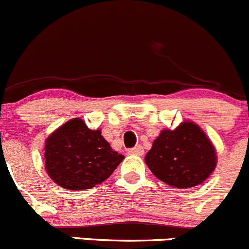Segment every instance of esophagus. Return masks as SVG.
I'll use <instances>...</instances> for the list:
<instances>
[{"instance_id": "34e87169", "label": "esophagus", "mask_w": 249, "mask_h": 249, "mask_svg": "<svg viewBox=\"0 0 249 249\" xmlns=\"http://www.w3.org/2000/svg\"><path fill=\"white\" fill-rule=\"evenodd\" d=\"M128 154L135 155V156H142V155H144V149L142 146H135L134 149H130Z\"/></svg>"}]
</instances>
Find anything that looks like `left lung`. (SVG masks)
<instances>
[{"label": "left lung", "mask_w": 249, "mask_h": 249, "mask_svg": "<svg viewBox=\"0 0 249 249\" xmlns=\"http://www.w3.org/2000/svg\"><path fill=\"white\" fill-rule=\"evenodd\" d=\"M216 160L213 142L193 121L181 122L176 129H162L145 155L152 174L178 189H190L207 180Z\"/></svg>", "instance_id": "1"}]
</instances>
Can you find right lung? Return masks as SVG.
<instances>
[{
	"label": "right lung",
	"instance_id": "right-lung-1",
	"mask_svg": "<svg viewBox=\"0 0 249 249\" xmlns=\"http://www.w3.org/2000/svg\"><path fill=\"white\" fill-rule=\"evenodd\" d=\"M44 168L49 178L68 190H86L107 180L124 159L111 149L102 130L72 119L44 140Z\"/></svg>",
	"mask_w": 249,
	"mask_h": 249
}]
</instances>
